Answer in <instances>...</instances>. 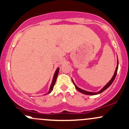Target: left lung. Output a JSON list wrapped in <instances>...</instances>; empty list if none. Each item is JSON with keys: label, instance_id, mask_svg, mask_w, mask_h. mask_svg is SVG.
Masks as SVG:
<instances>
[{"label": "left lung", "instance_id": "1", "mask_svg": "<svg viewBox=\"0 0 129 129\" xmlns=\"http://www.w3.org/2000/svg\"><path fill=\"white\" fill-rule=\"evenodd\" d=\"M118 66H119V62H118V58L117 59V66H116V70H115L114 71V75L113 76V77H112V78L111 79V80L109 81L107 83V84H106V85L104 86L103 88H102V89L98 91V92H88V91H86V90H84L82 89V88H79V87H78L77 86V85H76V84L74 83V81L73 80V79H72V81H73V84H74V85H75V87L76 89L77 90L79 91V92H80L81 93H82L84 94H85V95H98V94H100L101 93H102L105 90L107 89L108 87L110 86L112 84V83L113 82V81H114V80L115 79V78H116V74H117V70H118Z\"/></svg>", "mask_w": 129, "mask_h": 129}]
</instances>
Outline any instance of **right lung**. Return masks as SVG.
<instances>
[{"label":"right lung","mask_w":129,"mask_h":129,"mask_svg":"<svg viewBox=\"0 0 129 129\" xmlns=\"http://www.w3.org/2000/svg\"><path fill=\"white\" fill-rule=\"evenodd\" d=\"M59 68H58L57 69H56V71H55V74H54L53 75V80H52V84H51L50 85V88H49V90H48V92L46 94H49L50 93L52 92V90H53V87L54 85H55V82H56V78H57V76H58V73H59ZM46 94H45V95H46Z\"/></svg>","instance_id":"obj_1"}]
</instances>
